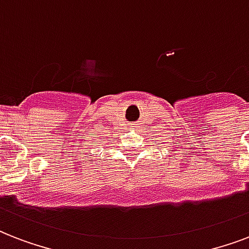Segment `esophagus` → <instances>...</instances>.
Masks as SVG:
<instances>
[{"label": "esophagus", "instance_id": "esophagus-1", "mask_svg": "<svg viewBox=\"0 0 249 249\" xmlns=\"http://www.w3.org/2000/svg\"><path fill=\"white\" fill-rule=\"evenodd\" d=\"M133 129H137V126H136V125H133Z\"/></svg>", "mask_w": 249, "mask_h": 249}]
</instances>
